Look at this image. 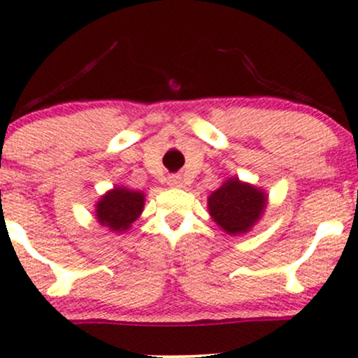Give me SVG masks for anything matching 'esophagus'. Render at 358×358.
Wrapping results in <instances>:
<instances>
[{"mask_svg":"<svg viewBox=\"0 0 358 358\" xmlns=\"http://www.w3.org/2000/svg\"><path fill=\"white\" fill-rule=\"evenodd\" d=\"M168 185L169 187H175V189H180V187H183V178L182 175H171L168 178Z\"/></svg>","mask_w":358,"mask_h":358,"instance_id":"34e87169","label":"esophagus"}]
</instances>
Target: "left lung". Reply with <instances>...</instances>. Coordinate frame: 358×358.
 Wrapping results in <instances>:
<instances>
[{"label":"left lung","mask_w":358,"mask_h":358,"mask_svg":"<svg viewBox=\"0 0 358 358\" xmlns=\"http://www.w3.org/2000/svg\"><path fill=\"white\" fill-rule=\"evenodd\" d=\"M268 195L250 183L228 178L208 199V209L214 223L228 235H242L264 214Z\"/></svg>","instance_id":"1"}]
</instances>
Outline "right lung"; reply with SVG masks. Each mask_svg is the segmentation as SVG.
Listing matches in <instances>:
<instances>
[{"mask_svg":"<svg viewBox=\"0 0 358 358\" xmlns=\"http://www.w3.org/2000/svg\"><path fill=\"white\" fill-rule=\"evenodd\" d=\"M145 195L127 187H115L96 204V217L111 231H125L144 210Z\"/></svg>","mask_w":358,"mask_h":358,"instance_id":"add662e5","label":"right lung"}]
</instances>
